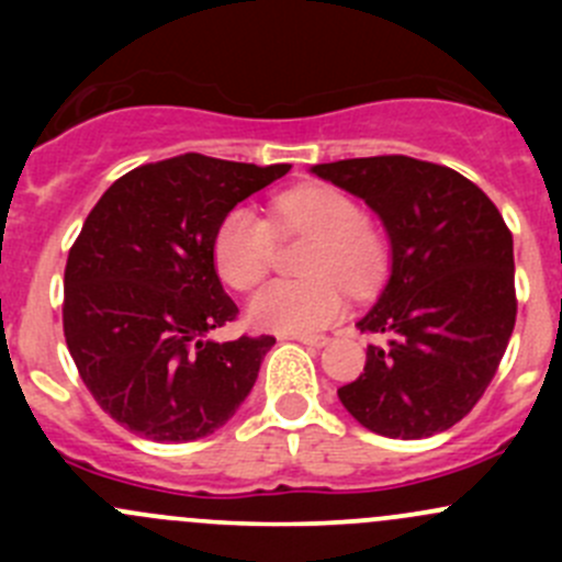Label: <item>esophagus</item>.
<instances>
[{
  "label": "esophagus",
  "instance_id": "1",
  "mask_svg": "<svg viewBox=\"0 0 562 562\" xmlns=\"http://www.w3.org/2000/svg\"><path fill=\"white\" fill-rule=\"evenodd\" d=\"M291 339H296V342L302 345H310V348H323V345L328 342L326 334H293Z\"/></svg>",
  "mask_w": 562,
  "mask_h": 562
}]
</instances>
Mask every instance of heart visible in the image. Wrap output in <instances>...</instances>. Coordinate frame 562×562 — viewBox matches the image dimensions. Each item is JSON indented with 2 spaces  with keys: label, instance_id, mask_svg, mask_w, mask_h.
I'll return each mask as SVG.
<instances>
[{
  "label": "heart",
  "instance_id": "obj_1",
  "mask_svg": "<svg viewBox=\"0 0 562 562\" xmlns=\"http://www.w3.org/2000/svg\"><path fill=\"white\" fill-rule=\"evenodd\" d=\"M313 236L304 280H277L249 304V321L266 331L313 334L345 313V288L372 296L389 274V241L348 192L304 184L271 203V217L236 206L214 234V269L236 291H252L269 274L277 236Z\"/></svg>",
  "mask_w": 562,
  "mask_h": 562
}]
</instances>
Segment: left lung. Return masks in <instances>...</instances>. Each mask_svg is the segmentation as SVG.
<instances>
[{
  "mask_svg": "<svg viewBox=\"0 0 562 562\" xmlns=\"http://www.w3.org/2000/svg\"><path fill=\"white\" fill-rule=\"evenodd\" d=\"M383 220L391 277L356 326L383 334L364 372L337 389L367 429L418 440L462 422L501 367L517 321L514 239L462 173L405 155L315 166Z\"/></svg>",
  "mask_w": 562,
  "mask_h": 562,
  "instance_id": "obj_1",
  "label": "left lung"
}]
</instances>
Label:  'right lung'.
Returning a JSON list of instances; mask_svg holds the SVG:
<instances>
[{"label": "right lung", "instance_id": "obj_1", "mask_svg": "<svg viewBox=\"0 0 562 562\" xmlns=\"http://www.w3.org/2000/svg\"><path fill=\"white\" fill-rule=\"evenodd\" d=\"M288 171L187 151L133 168L89 212L67 255L61 323L81 381L130 432L206 438L252 391L274 337H206L239 315L212 245L236 203Z\"/></svg>", "mask_w": 562, "mask_h": 562}]
</instances>
